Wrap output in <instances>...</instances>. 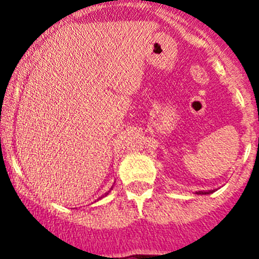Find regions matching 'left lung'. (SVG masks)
I'll use <instances>...</instances> for the list:
<instances>
[{
	"label": "left lung",
	"instance_id": "8db88e82",
	"mask_svg": "<svg viewBox=\"0 0 259 259\" xmlns=\"http://www.w3.org/2000/svg\"><path fill=\"white\" fill-rule=\"evenodd\" d=\"M209 193H211V191L210 192H197V194H209Z\"/></svg>",
	"mask_w": 259,
	"mask_h": 259
}]
</instances>
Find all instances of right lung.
<instances>
[{"mask_svg":"<svg viewBox=\"0 0 259 259\" xmlns=\"http://www.w3.org/2000/svg\"><path fill=\"white\" fill-rule=\"evenodd\" d=\"M110 192V191H109ZM106 194H109V193H105V196H106Z\"/></svg>","mask_w":259,"mask_h":259,"instance_id":"right-lung-1","label":"right lung"}]
</instances>
